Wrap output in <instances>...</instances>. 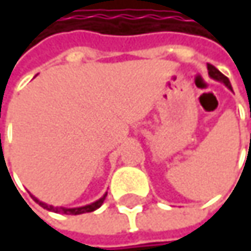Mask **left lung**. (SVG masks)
Here are the masks:
<instances>
[{
	"label": "left lung",
	"instance_id": "8db88e82",
	"mask_svg": "<svg viewBox=\"0 0 251 251\" xmlns=\"http://www.w3.org/2000/svg\"><path fill=\"white\" fill-rule=\"evenodd\" d=\"M208 73H209V76L211 78H214V79H217V81H221V82H224L226 87L229 88V90H232L231 88V84H229V79L226 78L223 73H220L214 65H211V64H208Z\"/></svg>",
	"mask_w": 251,
	"mask_h": 251
}]
</instances>
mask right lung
I'll return each mask as SVG.
<instances>
[{
	"label": "right lung",
	"instance_id": "right-lung-1",
	"mask_svg": "<svg viewBox=\"0 0 251 251\" xmlns=\"http://www.w3.org/2000/svg\"><path fill=\"white\" fill-rule=\"evenodd\" d=\"M30 196H31L40 206H43V208L48 209V211L61 212V214H67V215H79V214H85V212H93V211H96L97 208H100V206L103 205V202H104L107 193L103 195V198H100L99 201H96V202H93V203H90V205H85V206H79V208H58V206H52V205H48V203L40 202V201H39L37 198H34L33 195H30Z\"/></svg>",
	"mask_w": 251,
	"mask_h": 251
}]
</instances>
